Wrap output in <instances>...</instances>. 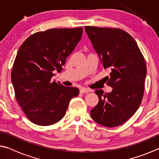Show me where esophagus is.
Wrapping results in <instances>:
<instances>
[{
    "label": "esophagus",
    "mask_w": 159,
    "mask_h": 159,
    "mask_svg": "<svg viewBox=\"0 0 159 159\" xmlns=\"http://www.w3.org/2000/svg\"><path fill=\"white\" fill-rule=\"evenodd\" d=\"M90 90L88 89V88H80V93H90Z\"/></svg>",
    "instance_id": "34e87169"
}]
</instances>
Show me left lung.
Wrapping results in <instances>:
<instances>
[{"instance_id": "obj_1", "label": "left lung", "mask_w": 159, "mask_h": 159, "mask_svg": "<svg viewBox=\"0 0 159 159\" xmlns=\"http://www.w3.org/2000/svg\"><path fill=\"white\" fill-rule=\"evenodd\" d=\"M85 31L104 69L111 70L109 93L97 90L99 102L90 111L93 119L108 128L119 126L133 116L144 91L146 63L134 39L117 28L85 26Z\"/></svg>"}]
</instances>
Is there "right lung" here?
<instances>
[{
	"label": "right lung",
	"instance_id": "add662e5",
	"mask_svg": "<svg viewBox=\"0 0 159 159\" xmlns=\"http://www.w3.org/2000/svg\"><path fill=\"white\" fill-rule=\"evenodd\" d=\"M82 27L50 29L27 38L19 48L11 80L15 98L29 120L47 126L64 117L69 102L79 90L52 81L80 41Z\"/></svg>",
	"mask_w": 159,
	"mask_h": 159
}]
</instances>
